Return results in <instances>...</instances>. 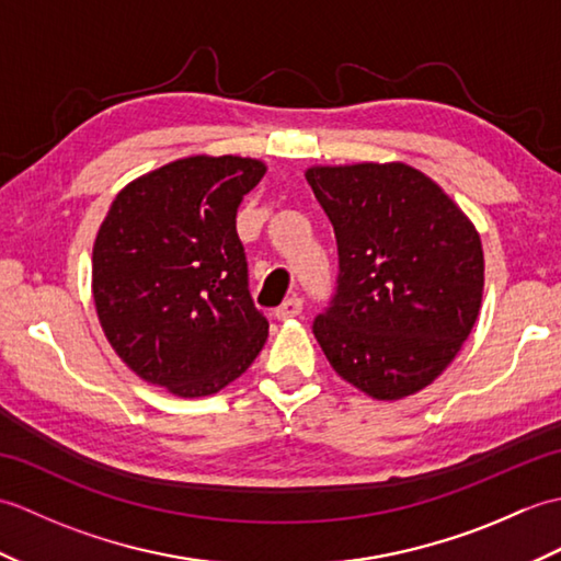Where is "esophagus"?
Returning <instances> with one entry per match:
<instances>
[{
  "label": "esophagus",
  "mask_w": 561,
  "mask_h": 561,
  "mask_svg": "<svg viewBox=\"0 0 561 561\" xmlns=\"http://www.w3.org/2000/svg\"><path fill=\"white\" fill-rule=\"evenodd\" d=\"M301 311H304V301L299 296H291V299L284 301L279 308H274V318L287 320V318H296Z\"/></svg>",
  "instance_id": "1"
}]
</instances>
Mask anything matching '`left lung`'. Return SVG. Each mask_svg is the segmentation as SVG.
<instances>
[{
  "instance_id": "obj_1",
  "label": "left lung",
  "mask_w": 561,
  "mask_h": 561,
  "mask_svg": "<svg viewBox=\"0 0 561 561\" xmlns=\"http://www.w3.org/2000/svg\"><path fill=\"white\" fill-rule=\"evenodd\" d=\"M337 238V287L313 320L332 368L376 400L426 388L468 340L484 287L480 236L404 163L306 171Z\"/></svg>"
}]
</instances>
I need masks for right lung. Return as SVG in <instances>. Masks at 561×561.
Segmentation results:
<instances>
[{
  "label": "right lung",
  "mask_w": 561,
  "mask_h": 561,
  "mask_svg": "<svg viewBox=\"0 0 561 561\" xmlns=\"http://www.w3.org/2000/svg\"><path fill=\"white\" fill-rule=\"evenodd\" d=\"M265 163L190 157L129 183L93 245V301L117 356L178 398L229 386L260 354L267 318L248 289L236 211Z\"/></svg>",
  "instance_id": "right-lung-1"
}]
</instances>
